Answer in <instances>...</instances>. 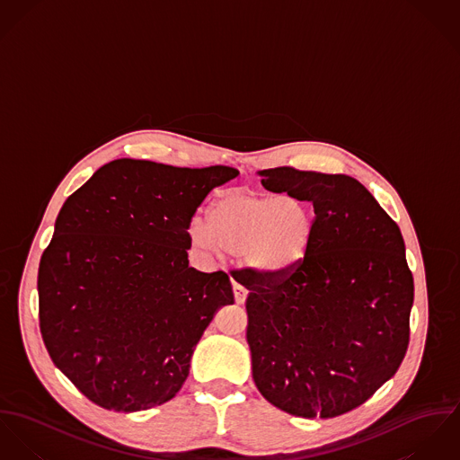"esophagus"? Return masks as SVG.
<instances>
[{
	"label": "esophagus",
	"mask_w": 460,
	"mask_h": 460,
	"mask_svg": "<svg viewBox=\"0 0 460 460\" xmlns=\"http://www.w3.org/2000/svg\"><path fill=\"white\" fill-rule=\"evenodd\" d=\"M233 291H234V302H236L238 305H243L245 300H247V291H245V288L234 282V284H233Z\"/></svg>",
	"instance_id": "obj_1"
}]
</instances>
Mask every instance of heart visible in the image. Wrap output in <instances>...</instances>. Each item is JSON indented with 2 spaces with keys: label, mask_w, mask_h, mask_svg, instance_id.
Instances as JSON below:
<instances>
[{
  "label": "heart",
  "mask_w": 460,
  "mask_h": 460,
  "mask_svg": "<svg viewBox=\"0 0 460 460\" xmlns=\"http://www.w3.org/2000/svg\"><path fill=\"white\" fill-rule=\"evenodd\" d=\"M190 243L208 254L240 255L261 279H284L305 264L315 236V213L293 196L227 189L208 208V222L189 224Z\"/></svg>",
  "instance_id": "b5f03b06"
}]
</instances>
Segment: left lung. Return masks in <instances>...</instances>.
Masks as SVG:
<instances>
[{
  "label": "left lung",
  "mask_w": 460,
  "mask_h": 460,
  "mask_svg": "<svg viewBox=\"0 0 460 460\" xmlns=\"http://www.w3.org/2000/svg\"><path fill=\"white\" fill-rule=\"evenodd\" d=\"M271 192L312 203L305 264L284 279L242 282L261 395L293 416L333 418L368 401L399 370L414 286L399 226L348 174L259 171Z\"/></svg>",
  "instance_id": "left-lung-1"
}]
</instances>
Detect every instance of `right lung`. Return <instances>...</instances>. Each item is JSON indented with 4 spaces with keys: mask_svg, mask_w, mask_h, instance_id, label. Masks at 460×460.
Instances as JSON below:
<instances>
[{
    "mask_svg": "<svg viewBox=\"0 0 460 460\" xmlns=\"http://www.w3.org/2000/svg\"><path fill=\"white\" fill-rule=\"evenodd\" d=\"M240 172L118 158L58 213L39 268V317L54 365L92 402L134 412L171 401L220 306L224 271L189 266V224Z\"/></svg>",
    "mask_w": 460,
    "mask_h": 460,
    "instance_id": "right-lung-1",
    "label": "right lung"
}]
</instances>
